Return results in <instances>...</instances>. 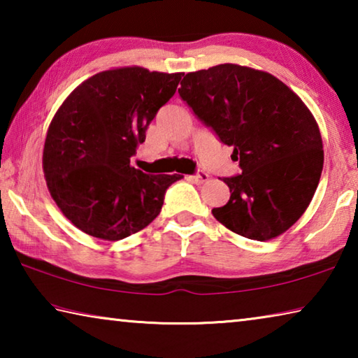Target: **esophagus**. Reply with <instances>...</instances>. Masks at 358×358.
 I'll use <instances>...</instances> for the list:
<instances>
[{"mask_svg": "<svg viewBox=\"0 0 358 358\" xmlns=\"http://www.w3.org/2000/svg\"><path fill=\"white\" fill-rule=\"evenodd\" d=\"M191 180H192L196 185H202V183H205V181H208V173L201 171V172H197L196 175H192Z\"/></svg>", "mask_w": 358, "mask_h": 358, "instance_id": "obj_1", "label": "esophagus"}]
</instances>
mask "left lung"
<instances>
[{
  "instance_id": "8db88e82",
  "label": "left lung",
  "mask_w": 358,
  "mask_h": 358,
  "mask_svg": "<svg viewBox=\"0 0 358 358\" xmlns=\"http://www.w3.org/2000/svg\"><path fill=\"white\" fill-rule=\"evenodd\" d=\"M180 98L234 147L240 175L224 178L229 202L211 213L241 237L265 241L294 226L319 185L324 150L313 113L268 72L220 64L189 72Z\"/></svg>"
}]
</instances>
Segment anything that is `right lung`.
Masks as SVG:
<instances>
[{
  "label": "right lung",
  "instance_id": "obj_1",
  "mask_svg": "<svg viewBox=\"0 0 358 358\" xmlns=\"http://www.w3.org/2000/svg\"><path fill=\"white\" fill-rule=\"evenodd\" d=\"M181 76L138 66L104 71L58 108L42 166L53 201L82 232L121 240L161 213L167 187L181 177L147 175L131 166V157Z\"/></svg>",
  "mask_w": 358,
  "mask_h": 358
}]
</instances>
